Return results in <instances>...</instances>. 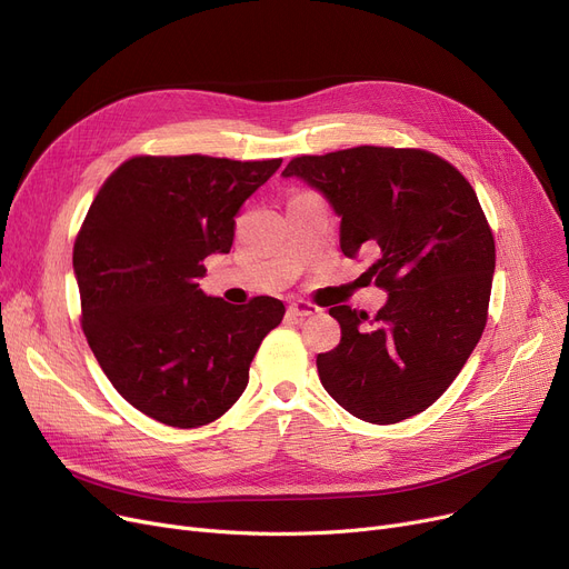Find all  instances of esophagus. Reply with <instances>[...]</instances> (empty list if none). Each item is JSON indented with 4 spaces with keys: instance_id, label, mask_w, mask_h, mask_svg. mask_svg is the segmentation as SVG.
<instances>
[{
    "instance_id": "1",
    "label": "esophagus",
    "mask_w": 569,
    "mask_h": 569,
    "mask_svg": "<svg viewBox=\"0 0 569 569\" xmlns=\"http://www.w3.org/2000/svg\"><path fill=\"white\" fill-rule=\"evenodd\" d=\"M320 309L318 307H313V305H309V302H292L290 307H288V313L292 316V318H309V316H316Z\"/></svg>"
}]
</instances>
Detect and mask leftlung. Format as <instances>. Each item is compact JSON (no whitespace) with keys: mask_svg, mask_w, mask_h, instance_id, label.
Here are the masks:
<instances>
[{"mask_svg":"<svg viewBox=\"0 0 569 569\" xmlns=\"http://www.w3.org/2000/svg\"><path fill=\"white\" fill-rule=\"evenodd\" d=\"M281 174L330 202L343 256H373L367 274L387 292L376 318L330 309L341 343L316 360L327 395L371 425L427 410L487 325L496 244L472 187L436 154L371 144L297 157Z\"/></svg>","mask_w":569,"mask_h":569,"instance_id":"8db88e82","label":"left lung"}]
</instances>
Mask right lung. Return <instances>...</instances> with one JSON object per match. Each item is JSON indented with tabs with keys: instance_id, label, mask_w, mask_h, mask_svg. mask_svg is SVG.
<instances>
[{
	"instance_id": "obj_1",
	"label": "right lung",
	"mask_w": 569,
	"mask_h": 569,
	"mask_svg": "<svg viewBox=\"0 0 569 569\" xmlns=\"http://www.w3.org/2000/svg\"><path fill=\"white\" fill-rule=\"evenodd\" d=\"M281 166L214 157H136L97 193L73 247L82 330L133 408L177 429L214 422L249 382L286 307L204 295L202 260L228 253L239 207Z\"/></svg>"
}]
</instances>
